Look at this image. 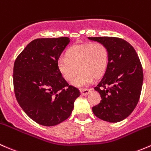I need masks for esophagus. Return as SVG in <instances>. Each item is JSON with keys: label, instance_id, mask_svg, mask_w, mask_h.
Instances as JSON below:
<instances>
[{"label": "esophagus", "instance_id": "34e87169", "mask_svg": "<svg viewBox=\"0 0 151 151\" xmlns=\"http://www.w3.org/2000/svg\"><path fill=\"white\" fill-rule=\"evenodd\" d=\"M81 93L82 95H87V94H89V92L91 91V90L88 89V88H83V89H81Z\"/></svg>", "mask_w": 151, "mask_h": 151}]
</instances>
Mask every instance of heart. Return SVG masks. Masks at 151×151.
<instances>
[{"label": "heart", "instance_id": "b5f03b06", "mask_svg": "<svg viewBox=\"0 0 151 151\" xmlns=\"http://www.w3.org/2000/svg\"><path fill=\"white\" fill-rule=\"evenodd\" d=\"M109 63V52L105 44L99 42L76 45L67 50L65 58L57 61L59 72L67 81H73L78 87L88 86L93 78L99 79L105 73Z\"/></svg>", "mask_w": 151, "mask_h": 151}]
</instances>
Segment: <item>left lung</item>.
<instances>
[{
  "label": "left lung",
  "mask_w": 151,
  "mask_h": 151,
  "mask_svg": "<svg viewBox=\"0 0 151 151\" xmlns=\"http://www.w3.org/2000/svg\"><path fill=\"white\" fill-rule=\"evenodd\" d=\"M102 43L109 52V63L102 80L94 89L102 100L92 108L94 114L108 122L128 117L139 102L143 82L140 60L133 46L116 37H88Z\"/></svg>",
  "instance_id": "1"
}]
</instances>
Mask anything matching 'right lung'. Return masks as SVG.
<instances>
[{"mask_svg": "<svg viewBox=\"0 0 151 151\" xmlns=\"http://www.w3.org/2000/svg\"><path fill=\"white\" fill-rule=\"evenodd\" d=\"M69 43L68 37L35 39L15 60V97L24 113L41 125L52 127L66 120L81 95L57 68L60 54Z\"/></svg>", "mask_w": 151, "mask_h": 151, "instance_id": "1", "label": "right lung"}]
</instances>
